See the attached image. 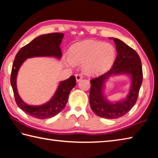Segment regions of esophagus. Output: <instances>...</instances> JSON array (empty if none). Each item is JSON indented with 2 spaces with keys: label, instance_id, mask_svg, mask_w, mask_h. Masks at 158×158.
I'll use <instances>...</instances> for the list:
<instances>
[{
  "label": "esophagus",
  "instance_id": "34e87169",
  "mask_svg": "<svg viewBox=\"0 0 158 158\" xmlns=\"http://www.w3.org/2000/svg\"><path fill=\"white\" fill-rule=\"evenodd\" d=\"M82 77H82V76L81 74H76V80L77 82L81 81V80L82 79Z\"/></svg>",
  "mask_w": 158,
  "mask_h": 158
}]
</instances>
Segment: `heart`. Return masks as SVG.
I'll list each match as a JSON object with an SVG mask.
<instances>
[{
    "mask_svg": "<svg viewBox=\"0 0 158 158\" xmlns=\"http://www.w3.org/2000/svg\"><path fill=\"white\" fill-rule=\"evenodd\" d=\"M69 52L70 56L65 58L68 66L73 67L76 64H82V70L92 75L108 70L116 57V50L111 44L93 40L75 44Z\"/></svg>",
    "mask_w": 158,
    "mask_h": 158,
    "instance_id": "b5f03b06",
    "label": "heart"
}]
</instances>
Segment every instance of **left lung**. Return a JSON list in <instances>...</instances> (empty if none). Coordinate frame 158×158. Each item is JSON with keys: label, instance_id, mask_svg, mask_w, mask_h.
<instances>
[{"label": "left lung", "instance_id": "1", "mask_svg": "<svg viewBox=\"0 0 158 158\" xmlns=\"http://www.w3.org/2000/svg\"><path fill=\"white\" fill-rule=\"evenodd\" d=\"M116 44L117 55L112 69L107 73L91 80L89 103L98 117L114 119L127 114L136 103L142 83L143 73L140 57L134 49L120 40L110 37ZM126 74L131 78L128 95L123 100L110 102L104 94L105 82L110 77Z\"/></svg>", "mask_w": 158, "mask_h": 158}]
</instances>
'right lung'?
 Returning a JSON list of instances; mask_svg holds the SVG:
<instances>
[{
    "label": "right lung",
    "instance_id": "add662e5",
    "mask_svg": "<svg viewBox=\"0 0 158 158\" xmlns=\"http://www.w3.org/2000/svg\"><path fill=\"white\" fill-rule=\"evenodd\" d=\"M63 37L62 33H51L39 36L19 50L14 61L10 82L16 103L26 114L39 119L53 117L64 108L69 93L76 85L75 76H71L65 81H60L54 95L48 102L40 106H30L22 100L18 93L16 87L18 72L21 65L28 58L49 57L60 60L62 55L60 44Z\"/></svg>",
    "mask_w": 158,
    "mask_h": 158
}]
</instances>
